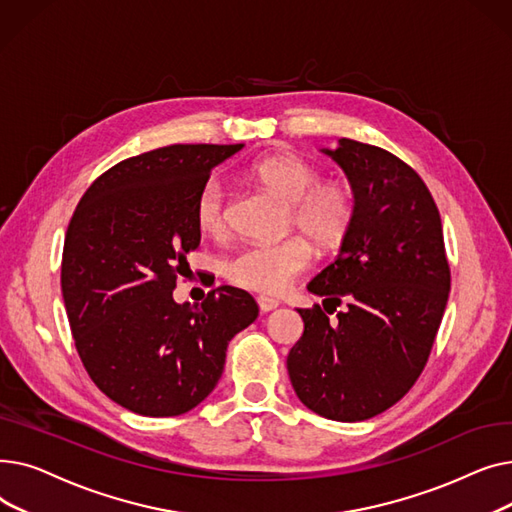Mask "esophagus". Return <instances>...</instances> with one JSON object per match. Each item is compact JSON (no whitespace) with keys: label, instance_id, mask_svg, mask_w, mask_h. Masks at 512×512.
I'll list each match as a JSON object with an SVG mask.
<instances>
[{"label":"esophagus","instance_id":"1","mask_svg":"<svg viewBox=\"0 0 512 512\" xmlns=\"http://www.w3.org/2000/svg\"><path fill=\"white\" fill-rule=\"evenodd\" d=\"M257 305H259L261 313H270V311L278 309L280 301H278V299H272V297H265V294H261V297H257Z\"/></svg>","mask_w":512,"mask_h":512}]
</instances>
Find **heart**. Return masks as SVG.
Returning a JSON list of instances; mask_svg holds the SVG:
<instances>
[{
    "mask_svg": "<svg viewBox=\"0 0 512 512\" xmlns=\"http://www.w3.org/2000/svg\"><path fill=\"white\" fill-rule=\"evenodd\" d=\"M249 176L288 201V224L297 226L315 245L338 247L351 230L357 197L342 180L319 182V170L292 155H272L255 161ZM195 222L201 232L220 236L228 224V197L220 176H209L195 199ZM313 249L303 236L259 240L240 247L224 261V276L247 290L278 294L311 265Z\"/></svg>",
    "mask_w": 512,
    "mask_h": 512,
    "instance_id": "1",
    "label": "heart"
}]
</instances>
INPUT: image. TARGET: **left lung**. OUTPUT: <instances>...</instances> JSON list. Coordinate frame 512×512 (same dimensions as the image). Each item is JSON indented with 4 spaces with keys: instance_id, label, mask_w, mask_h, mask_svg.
<instances>
[{
    "instance_id": "obj_1",
    "label": "left lung",
    "mask_w": 512,
    "mask_h": 512,
    "mask_svg": "<svg viewBox=\"0 0 512 512\" xmlns=\"http://www.w3.org/2000/svg\"><path fill=\"white\" fill-rule=\"evenodd\" d=\"M344 170L357 197L355 222L338 257L309 292L347 309L330 320L319 305L286 365L313 413L363 421L390 409L421 375L450 292L440 211L419 174L386 149L340 139L321 149ZM332 311V312H333Z\"/></svg>"
}]
</instances>
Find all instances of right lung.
I'll list each match as a JSON object with an SVG mask.
<instances>
[{
  "label": "right lung",
  "instance_id": "right-lung-1",
  "mask_svg": "<svg viewBox=\"0 0 512 512\" xmlns=\"http://www.w3.org/2000/svg\"><path fill=\"white\" fill-rule=\"evenodd\" d=\"M238 145H170L103 172L80 199L62 255V297L95 386L145 417L195 409L218 384L228 342L259 315L247 290L201 305L172 297L201 242L195 199Z\"/></svg>",
  "mask_w": 512,
  "mask_h": 512
}]
</instances>
